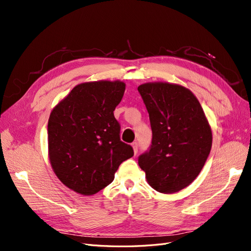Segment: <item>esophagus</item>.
Wrapping results in <instances>:
<instances>
[{"label":"esophagus","mask_w":251,"mask_h":251,"mask_svg":"<svg viewBox=\"0 0 251 251\" xmlns=\"http://www.w3.org/2000/svg\"><path fill=\"white\" fill-rule=\"evenodd\" d=\"M132 147H133V150H134V153L137 154V151H138V143L137 142H133L132 143Z\"/></svg>","instance_id":"obj_1"}]
</instances>
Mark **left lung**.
Returning a JSON list of instances; mask_svg holds the SVG:
<instances>
[{
  "label": "left lung",
  "instance_id": "left-lung-1",
  "mask_svg": "<svg viewBox=\"0 0 251 251\" xmlns=\"http://www.w3.org/2000/svg\"><path fill=\"white\" fill-rule=\"evenodd\" d=\"M153 133L150 150L138 157L149 184L173 194L188 186L210 153L212 135L199 100L188 89L169 82L138 87Z\"/></svg>",
  "mask_w": 251,
  "mask_h": 251
}]
</instances>
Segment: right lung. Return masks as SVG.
Wrapping results in <instances>:
<instances>
[{
    "label": "right lung",
    "mask_w": 251,
    "mask_h": 251,
    "mask_svg": "<svg viewBox=\"0 0 251 251\" xmlns=\"http://www.w3.org/2000/svg\"><path fill=\"white\" fill-rule=\"evenodd\" d=\"M125 90L119 80L83 82L50 114L51 166L67 187L80 195L108 186L119 165L134 155L130 144L120 140V125L114 117Z\"/></svg>",
    "instance_id": "add662e5"
}]
</instances>
